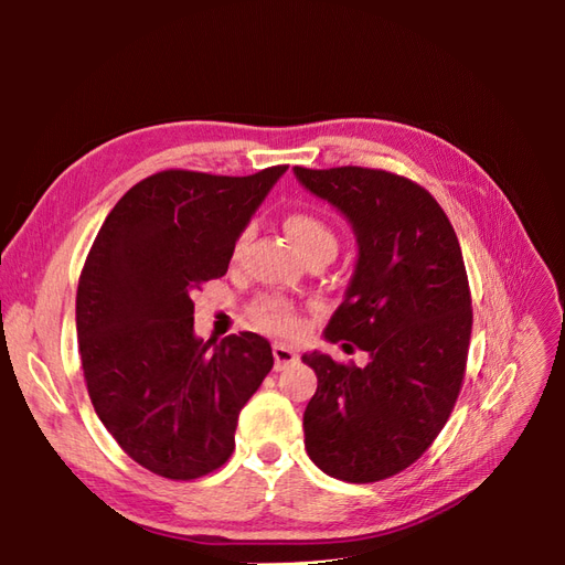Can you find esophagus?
I'll return each mask as SVG.
<instances>
[{
  "label": "esophagus",
  "mask_w": 565,
  "mask_h": 565,
  "mask_svg": "<svg viewBox=\"0 0 565 565\" xmlns=\"http://www.w3.org/2000/svg\"><path fill=\"white\" fill-rule=\"evenodd\" d=\"M298 362V354L286 344H274V369L284 371Z\"/></svg>",
  "instance_id": "obj_1"
}]
</instances>
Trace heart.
<instances>
[{"label": "heart", "mask_w": 565, "mask_h": 565, "mask_svg": "<svg viewBox=\"0 0 565 565\" xmlns=\"http://www.w3.org/2000/svg\"><path fill=\"white\" fill-rule=\"evenodd\" d=\"M286 233L291 235L296 247L303 252L306 259L313 257H334L338 252V235H334L332 225L322 218L318 213L310 211H294L286 215ZM247 245V233L237 235L231 257L239 259L243 249ZM249 316L255 318L257 326L262 330H267L271 334H294L301 328V316H298L296 306L284 296H259L255 303L249 306Z\"/></svg>", "instance_id": "1"}]
</instances>
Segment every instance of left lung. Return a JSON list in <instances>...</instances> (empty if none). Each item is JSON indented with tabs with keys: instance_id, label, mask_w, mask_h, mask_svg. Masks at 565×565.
<instances>
[{
	"instance_id": "8db88e82",
	"label": "left lung",
	"mask_w": 565,
	"mask_h": 565,
	"mask_svg": "<svg viewBox=\"0 0 565 565\" xmlns=\"http://www.w3.org/2000/svg\"><path fill=\"white\" fill-rule=\"evenodd\" d=\"M294 172L354 227L356 269L326 338L371 356L356 366L303 354L318 376L306 451L332 478L376 483L431 447L461 393L473 326L461 245L413 179L352 164Z\"/></svg>"
}]
</instances>
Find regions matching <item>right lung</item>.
Segmentation results:
<instances>
[{"mask_svg":"<svg viewBox=\"0 0 565 565\" xmlns=\"http://www.w3.org/2000/svg\"><path fill=\"white\" fill-rule=\"evenodd\" d=\"M286 167L150 174L106 215L82 267L77 338L94 411L130 459L170 481L231 459L237 415L274 366L257 332L199 340L191 296L227 271Z\"/></svg>","mask_w":565,"mask_h":565,"instance_id":"obj_1","label":"right lung"}]
</instances>
